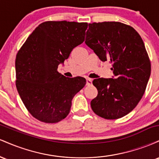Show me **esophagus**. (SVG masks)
I'll return each instance as SVG.
<instances>
[{
	"label": "esophagus",
	"instance_id": "34e87169",
	"mask_svg": "<svg viewBox=\"0 0 159 159\" xmlns=\"http://www.w3.org/2000/svg\"><path fill=\"white\" fill-rule=\"evenodd\" d=\"M86 81H87V85H91L92 84V81H93V80L91 79V78H87V79H86Z\"/></svg>",
	"mask_w": 159,
	"mask_h": 159
}]
</instances>
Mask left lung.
Listing matches in <instances>:
<instances>
[{
    "mask_svg": "<svg viewBox=\"0 0 159 159\" xmlns=\"http://www.w3.org/2000/svg\"><path fill=\"white\" fill-rule=\"evenodd\" d=\"M86 45L102 61L111 63L112 78L94 79L98 95L92 110L107 120L121 118L137 106L145 92L151 64L145 45L133 27L116 21L89 24Z\"/></svg>",
    "mask_w": 159,
    "mask_h": 159,
    "instance_id": "8db88e82",
    "label": "left lung"
}]
</instances>
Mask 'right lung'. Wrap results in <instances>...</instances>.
Masks as SVG:
<instances>
[{
	"label": "right lung",
	"instance_id": "1",
	"mask_svg": "<svg viewBox=\"0 0 159 159\" xmlns=\"http://www.w3.org/2000/svg\"><path fill=\"white\" fill-rule=\"evenodd\" d=\"M88 24L45 21L29 36L16 58V88L27 111L46 123L66 117L72 100L84 87L82 77L66 78L58 66L84 41Z\"/></svg>",
	"mask_w": 159,
	"mask_h": 159
}]
</instances>
